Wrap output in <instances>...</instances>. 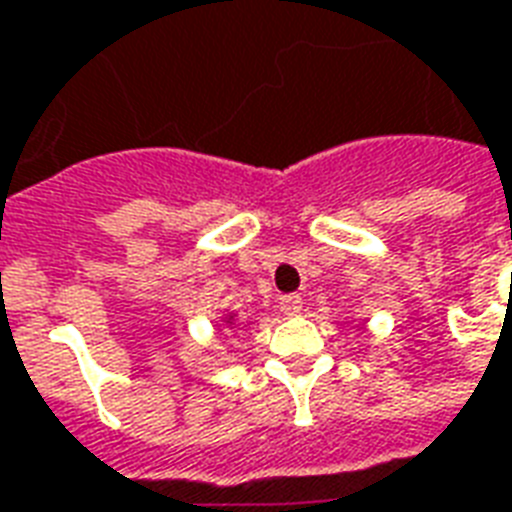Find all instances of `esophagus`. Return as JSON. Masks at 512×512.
Masks as SVG:
<instances>
[{
	"instance_id": "obj_1",
	"label": "esophagus",
	"mask_w": 512,
	"mask_h": 512,
	"mask_svg": "<svg viewBox=\"0 0 512 512\" xmlns=\"http://www.w3.org/2000/svg\"><path fill=\"white\" fill-rule=\"evenodd\" d=\"M279 308H282L287 317H295V314H300V308H303V300H300V295H282L279 298Z\"/></svg>"
}]
</instances>
